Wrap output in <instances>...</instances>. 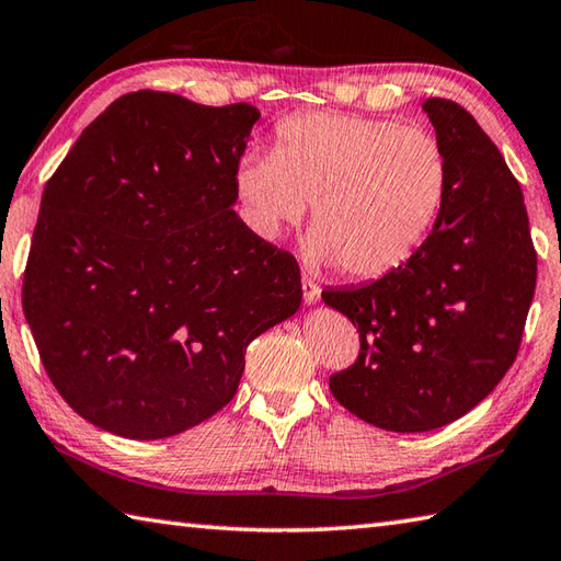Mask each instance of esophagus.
I'll return each instance as SVG.
<instances>
[{
	"instance_id": "obj_1",
	"label": "esophagus",
	"mask_w": 561,
	"mask_h": 561,
	"mask_svg": "<svg viewBox=\"0 0 561 561\" xmlns=\"http://www.w3.org/2000/svg\"><path fill=\"white\" fill-rule=\"evenodd\" d=\"M301 287H304V301H307L309 307H313V304H319L321 289H319V284H316V282L309 277V274H304Z\"/></svg>"
}]
</instances>
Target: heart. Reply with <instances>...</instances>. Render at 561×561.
<instances>
[{"label":"heart","mask_w":561,"mask_h":561,"mask_svg":"<svg viewBox=\"0 0 561 561\" xmlns=\"http://www.w3.org/2000/svg\"><path fill=\"white\" fill-rule=\"evenodd\" d=\"M232 181L260 238H279L313 206L311 260L378 279L430 238L449 193V161L422 127L307 112L282 122L272 151H245Z\"/></svg>","instance_id":"1"}]
</instances>
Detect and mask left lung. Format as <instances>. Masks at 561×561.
<instances>
[{"mask_svg": "<svg viewBox=\"0 0 561 561\" xmlns=\"http://www.w3.org/2000/svg\"><path fill=\"white\" fill-rule=\"evenodd\" d=\"M422 112L449 161L439 220L400 270L321 294L360 331L358 360L331 375L333 397L400 434L451 424L495 390L537 279L523 191L501 151L451 100H424Z\"/></svg>", "mask_w": 561, "mask_h": 561, "instance_id": "left-lung-1", "label": "left lung"}]
</instances>
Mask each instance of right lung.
Masks as SVG:
<instances>
[{
  "label": "right lung",
  "mask_w": 561,
  "mask_h": 561,
  "mask_svg": "<svg viewBox=\"0 0 561 561\" xmlns=\"http://www.w3.org/2000/svg\"><path fill=\"white\" fill-rule=\"evenodd\" d=\"M260 110L139 90L46 183L24 274L41 363L85 422L167 439L222 410L245 351L301 307V274L240 220L236 167Z\"/></svg>",
  "instance_id": "right-lung-1"
}]
</instances>
